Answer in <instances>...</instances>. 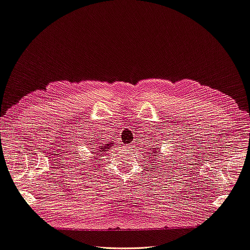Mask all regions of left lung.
I'll use <instances>...</instances> for the list:
<instances>
[{
  "label": "left lung",
  "mask_w": 250,
  "mask_h": 250,
  "mask_svg": "<svg viewBox=\"0 0 250 250\" xmlns=\"http://www.w3.org/2000/svg\"><path fill=\"white\" fill-rule=\"evenodd\" d=\"M158 148H159L158 146H156V147H152V148H151V150H152V151H151V154H152V156H153V153H157V152L159 151V150H158ZM154 156H156V154H154Z\"/></svg>",
  "instance_id": "obj_1"
}]
</instances>
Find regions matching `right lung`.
<instances>
[{
  "instance_id": "right-lung-1",
  "label": "right lung",
  "mask_w": 250,
  "mask_h": 250,
  "mask_svg": "<svg viewBox=\"0 0 250 250\" xmlns=\"http://www.w3.org/2000/svg\"><path fill=\"white\" fill-rule=\"evenodd\" d=\"M99 144H101V142H99ZM99 144H94V145L98 146L97 148H94V149H97V154H98L99 157H101V154L106 152V150H109L112 147V146H114V142H111V144H105L104 146H99Z\"/></svg>"
}]
</instances>
